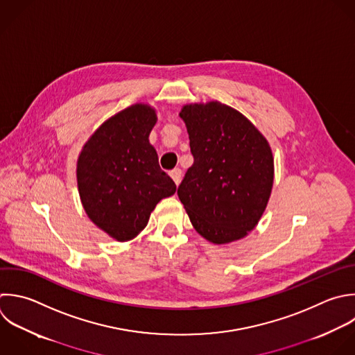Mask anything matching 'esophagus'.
Here are the masks:
<instances>
[{
  "label": "esophagus",
  "mask_w": 355,
  "mask_h": 355,
  "mask_svg": "<svg viewBox=\"0 0 355 355\" xmlns=\"http://www.w3.org/2000/svg\"><path fill=\"white\" fill-rule=\"evenodd\" d=\"M169 173H171V178L173 179V182H175L176 186H178V184L180 183V180H182V175H183V173H182V169H180V168H175V169H172Z\"/></svg>",
  "instance_id": "obj_1"
}]
</instances>
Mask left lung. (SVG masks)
Segmentation results:
<instances>
[{
    "instance_id": "left-lung-1",
    "label": "left lung",
    "mask_w": 355,
    "mask_h": 355,
    "mask_svg": "<svg viewBox=\"0 0 355 355\" xmlns=\"http://www.w3.org/2000/svg\"><path fill=\"white\" fill-rule=\"evenodd\" d=\"M194 158L178 196L194 229L214 244L247 236L261 219L273 186L266 139L239 111L219 101L180 111Z\"/></svg>"
}]
</instances>
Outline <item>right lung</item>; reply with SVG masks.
<instances>
[{"label": "right lung", "mask_w": 355, "mask_h": 355, "mask_svg": "<svg viewBox=\"0 0 355 355\" xmlns=\"http://www.w3.org/2000/svg\"><path fill=\"white\" fill-rule=\"evenodd\" d=\"M155 122L154 108L135 104L107 119L78 159L83 208L94 225L118 241L135 239L155 205L176 191L148 140Z\"/></svg>", "instance_id": "right-lung-1"}]
</instances>
